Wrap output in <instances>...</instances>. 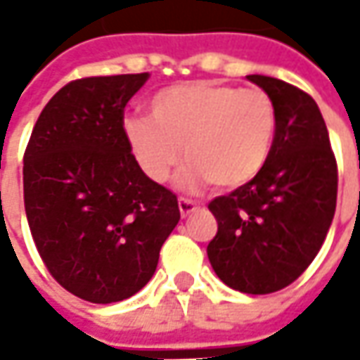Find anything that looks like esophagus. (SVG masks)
Masks as SVG:
<instances>
[{
    "instance_id": "esophagus-1",
    "label": "esophagus",
    "mask_w": 360,
    "mask_h": 360,
    "mask_svg": "<svg viewBox=\"0 0 360 360\" xmlns=\"http://www.w3.org/2000/svg\"><path fill=\"white\" fill-rule=\"evenodd\" d=\"M178 208H180V214H182V218H188L190 214H194V212H198V210H200V204L188 200V198H180V200H178Z\"/></svg>"
}]
</instances>
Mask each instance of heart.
Instances as JSON below:
<instances>
[{
  "instance_id": "b5f03b06",
  "label": "heart",
  "mask_w": 360,
  "mask_h": 360,
  "mask_svg": "<svg viewBox=\"0 0 360 360\" xmlns=\"http://www.w3.org/2000/svg\"><path fill=\"white\" fill-rule=\"evenodd\" d=\"M150 116L124 118L122 130L131 154L154 182H166L186 154L180 186L206 182L234 190L266 168L276 142L278 118L266 91L242 90L198 79L160 90Z\"/></svg>"
}]
</instances>
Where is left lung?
<instances>
[{
  "label": "left lung",
  "mask_w": 360,
  "mask_h": 360,
  "mask_svg": "<svg viewBox=\"0 0 360 360\" xmlns=\"http://www.w3.org/2000/svg\"><path fill=\"white\" fill-rule=\"evenodd\" d=\"M269 94L278 131L266 168L208 204L218 232L206 252L218 278L246 295L276 292L309 269L337 208V160L316 102L269 76H246Z\"/></svg>",
  "instance_id": "8db88e82"
}]
</instances>
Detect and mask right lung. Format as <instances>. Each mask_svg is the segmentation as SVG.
Wrapping results in <instances>:
<instances>
[{
  "instance_id": "1",
  "label": "right lung",
  "mask_w": 360,
  "mask_h": 360,
  "mask_svg": "<svg viewBox=\"0 0 360 360\" xmlns=\"http://www.w3.org/2000/svg\"><path fill=\"white\" fill-rule=\"evenodd\" d=\"M148 77L70 82L39 114L23 156L37 252L65 290L96 304L144 288L180 220L176 194L142 172L122 130L124 108Z\"/></svg>"
}]
</instances>
